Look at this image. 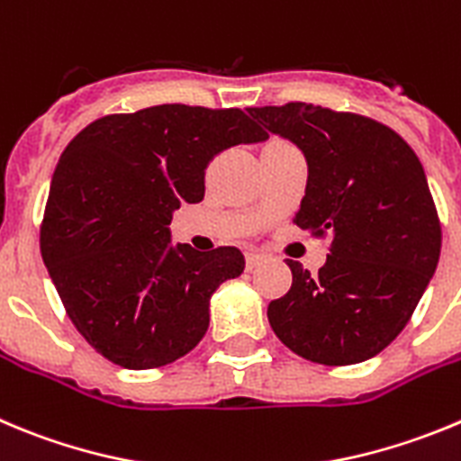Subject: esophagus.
<instances>
[{"label": "esophagus", "instance_id": "34e87169", "mask_svg": "<svg viewBox=\"0 0 461 461\" xmlns=\"http://www.w3.org/2000/svg\"><path fill=\"white\" fill-rule=\"evenodd\" d=\"M263 260H265L263 253L249 251V253H247V269H249V272H251V269L258 267V265H263Z\"/></svg>", "mask_w": 461, "mask_h": 461}]
</instances>
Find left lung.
Wrapping results in <instances>:
<instances>
[{"instance_id":"left-lung-1","label":"left lung","mask_w":461,"mask_h":461,"mask_svg":"<svg viewBox=\"0 0 461 461\" xmlns=\"http://www.w3.org/2000/svg\"><path fill=\"white\" fill-rule=\"evenodd\" d=\"M247 112L302 150L306 196L293 221L331 238L318 274L288 260L293 285L267 308L274 333L313 363L373 358L407 327L441 253L423 164L368 116L306 103Z\"/></svg>"}]
</instances>
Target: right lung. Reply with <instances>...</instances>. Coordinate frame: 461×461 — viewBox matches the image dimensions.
Listing matches in <instances>:
<instances>
[{"instance_id":"add662e5","label":"right lung","mask_w":461,"mask_h":461,"mask_svg":"<svg viewBox=\"0 0 461 461\" xmlns=\"http://www.w3.org/2000/svg\"><path fill=\"white\" fill-rule=\"evenodd\" d=\"M267 134L242 109L158 104L93 121L54 168L41 253L68 318L128 370L159 368L198 345L210 297L244 272L235 247H171L173 212L203 201L210 159Z\"/></svg>"}]
</instances>
